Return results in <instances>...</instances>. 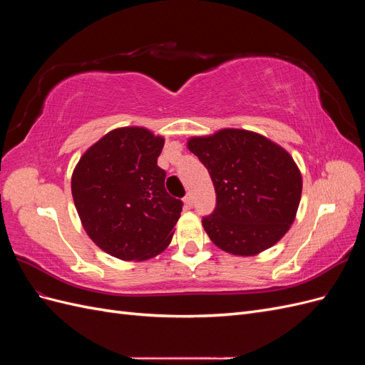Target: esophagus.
Returning a JSON list of instances; mask_svg holds the SVG:
<instances>
[{
    "label": "esophagus",
    "instance_id": "34e87169",
    "mask_svg": "<svg viewBox=\"0 0 365 365\" xmlns=\"http://www.w3.org/2000/svg\"><path fill=\"white\" fill-rule=\"evenodd\" d=\"M184 204H185L187 207H192V205H193V196H192V193H187V195L184 196Z\"/></svg>",
    "mask_w": 365,
    "mask_h": 365
}]
</instances>
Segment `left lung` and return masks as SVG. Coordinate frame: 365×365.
Returning a JSON list of instances; mask_svg holds the SVG:
<instances>
[{"instance_id":"left-lung-1","label":"left lung","mask_w":365,"mask_h":365,"mask_svg":"<svg viewBox=\"0 0 365 365\" xmlns=\"http://www.w3.org/2000/svg\"><path fill=\"white\" fill-rule=\"evenodd\" d=\"M189 149L215 185L216 207L202 216L213 244L237 256H252L284 236L302 196V175L288 152L242 129L192 138Z\"/></svg>"}]
</instances>
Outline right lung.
<instances>
[{
  "label": "right lung",
  "instance_id": "1",
  "mask_svg": "<svg viewBox=\"0 0 365 365\" xmlns=\"http://www.w3.org/2000/svg\"><path fill=\"white\" fill-rule=\"evenodd\" d=\"M164 140L143 128L111 130L74 169L71 193L97 247L121 260H145L170 244L182 201L164 187L157 164Z\"/></svg>",
  "mask_w": 365,
  "mask_h": 365
}]
</instances>
